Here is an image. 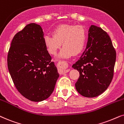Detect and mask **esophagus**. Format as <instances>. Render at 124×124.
Instances as JSON below:
<instances>
[{"mask_svg":"<svg viewBox=\"0 0 124 124\" xmlns=\"http://www.w3.org/2000/svg\"><path fill=\"white\" fill-rule=\"evenodd\" d=\"M57 65H58L59 70L60 72H62V73H67L70 71V69H68V64L67 62H64V61H60L57 63Z\"/></svg>","mask_w":124,"mask_h":124,"instance_id":"obj_1","label":"esophagus"}]
</instances>
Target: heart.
<instances>
[{"label": "heart", "mask_w": 124, "mask_h": 124, "mask_svg": "<svg viewBox=\"0 0 124 124\" xmlns=\"http://www.w3.org/2000/svg\"><path fill=\"white\" fill-rule=\"evenodd\" d=\"M85 39V31L81 25L62 24L53 30L52 36L44 37V43L48 52L52 55L56 54L62 43L59 57L67 59L83 51Z\"/></svg>", "instance_id": "b5f03b06"}]
</instances>
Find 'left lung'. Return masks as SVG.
<instances>
[{"label": "left lung", "instance_id": "left-lung-1", "mask_svg": "<svg viewBox=\"0 0 124 124\" xmlns=\"http://www.w3.org/2000/svg\"><path fill=\"white\" fill-rule=\"evenodd\" d=\"M116 52L108 34L92 25L87 46L72 67L79 72L77 91L86 97H94L105 91L113 79Z\"/></svg>", "mask_w": 124, "mask_h": 124}]
</instances>
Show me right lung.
Wrapping results in <instances>:
<instances>
[{
    "label": "right lung",
    "mask_w": 124,
    "mask_h": 124,
    "mask_svg": "<svg viewBox=\"0 0 124 124\" xmlns=\"http://www.w3.org/2000/svg\"><path fill=\"white\" fill-rule=\"evenodd\" d=\"M46 50L40 25H27L13 38L7 56V65L19 92L35 102L48 99L59 77Z\"/></svg>",
    "instance_id": "right-lung-1"
}]
</instances>
